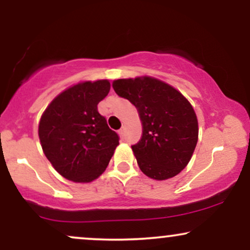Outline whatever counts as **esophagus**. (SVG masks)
I'll use <instances>...</instances> for the list:
<instances>
[{"label": "esophagus", "mask_w": 250, "mask_h": 250, "mask_svg": "<svg viewBox=\"0 0 250 250\" xmlns=\"http://www.w3.org/2000/svg\"><path fill=\"white\" fill-rule=\"evenodd\" d=\"M119 134H120V136H121V137L125 136V128H121V129H120V130H119Z\"/></svg>", "instance_id": "1"}]
</instances>
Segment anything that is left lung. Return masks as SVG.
Returning a JSON list of instances; mask_svg holds the SVG:
<instances>
[{"mask_svg": "<svg viewBox=\"0 0 250 250\" xmlns=\"http://www.w3.org/2000/svg\"><path fill=\"white\" fill-rule=\"evenodd\" d=\"M113 88L139 111L142 136L131 149L142 173L160 181L176 176L190 161L199 137L197 117L188 100L148 76L115 80Z\"/></svg>", "mask_w": 250, "mask_h": 250, "instance_id": "1", "label": "left lung"}]
</instances>
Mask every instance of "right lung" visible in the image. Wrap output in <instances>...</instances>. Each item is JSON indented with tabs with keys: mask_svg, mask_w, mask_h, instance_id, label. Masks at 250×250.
I'll return each mask as SVG.
<instances>
[{
	"mask_svg": "<svg viewBox=\"0 0 250 250\" xmlns=\"http://www.w3.org/2000/svg\"><path fill=\"white\" fill-rule=\"evenodd\" d=\"M109 90L108 80L77 83L57 95L40 120L43 153L65 179L81 183L97 179L119 146V135L97 110Z\"/></svg>",
	"mask_w": 250,
	"mask_h": 250,
	"instance_id": "right-lung-1",
	"label": "right lung"
}]
</instances>
